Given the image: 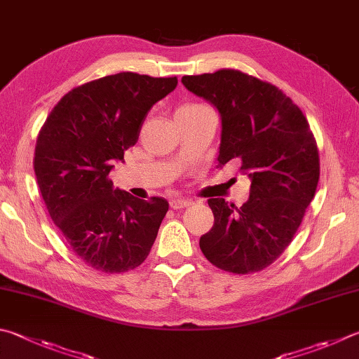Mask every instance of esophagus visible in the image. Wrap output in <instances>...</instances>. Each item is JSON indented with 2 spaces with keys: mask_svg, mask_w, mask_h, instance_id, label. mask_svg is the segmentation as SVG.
I'll return each mask as SVG.
<instances>
[{
  "mask_svg": "<svg viewBox=\"0 0 359 359\" xmlns=\"http://www.w3.org/2000/svg\"><path fill=\"white\" fill-rule=\"evenodd\" d=\"M191 204H193V202L188 201V199H172L171 202H169V205H171V208H174V210H180V208L190 207Z\"/></svg>",
  "mask_w": 359,
  "mask_h": 359,
  "instance_id": "esophagus-1",
  "label": "esophagus"
}]
</instances>
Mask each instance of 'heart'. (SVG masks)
I'll use <instances>...</instances> for the list:
<instances>
[{
  "mask_svg": "<svg viewBox=\"0 0 359 359\" xmlns=\"http://www.w3.org/2000/svg\"><path fill=\"white\" fill-rule=\"evenodd\" d=\"M201 108H205V105H202V103H190V105H184L182 108H179L177 113L194 111V109H201Z\"/></svg>",
  "mask_w": 359,
  "mask_h": 359,
  "instance_id": "obj_1",
  "label": "heart"
}]
</instances>
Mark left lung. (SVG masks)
I'll return each instance as SVG.
<instances>
[{"label":"left lung","instance_id":"obj_1","mask_svg":"<svg viewBox=\"0 0 359 359\" xmlns=\"http://www.w3.org/2000/svg\"><path fill=\"white\" fill-rule=\"evenodd\" d=\"M188 90L221 114L218 163L240 161L250 175L242 207L210 198L215 223L199 248L212 265L233 275L262 271L281 256L314 199L320 158L302 109L275 84L242 70L182 78Z\"/></svg>","mask_w":359,"mask_h":359}]
</instances>
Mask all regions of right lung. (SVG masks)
I'll return each instance as SVG.
<instances>
[{
    "mask_svg": "<svg viewBox=\"0 0 359 359\" xmlns=\"http://www.w3.org/2000/svg\"><path fill=\"white\" fill-rule=\"evenodd\" d=\"M175 86L177 76L135 72L84 83L56 103L37 135L32 165L42 199L70 250L94 270H133L157 238L168 201L114 190L109 171Z\"/></svg>",
    "mask_w": 359,
    "mask_h": 359,
    "instance_id": "obj_1",
    "label": "right lung"
}]
</instances>
